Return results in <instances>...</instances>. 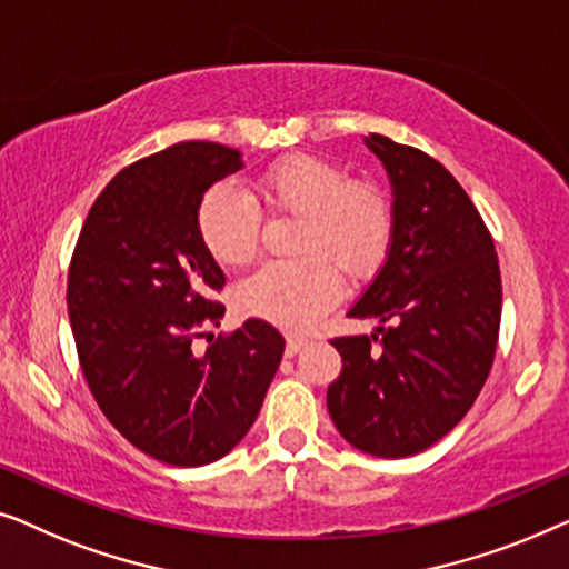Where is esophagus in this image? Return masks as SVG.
Returning <instances> with one entry per match:
<instances>
[{
  "label": "esophagus",
  "instance_id": "obj_1",
  "mask_svg": "<svg viewBox=\"0 0 569 569\" xmlns=\"http://www.w3.org/2000/svg\"><path fill=\"white\" fill-rule=\"evenodd\" d=\"M307 346H309L307 338H296V335H291V338L286 340V356L291 358V356H296L301 348H307Z\"/></svg>",
  "mask_w": 569,
  "mask_h": 569
}]
</instances>
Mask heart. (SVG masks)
<instances>
[{"instance_id": "1", "label": "heart", "mask_w": 569, "mask_h": 569, "mask_svg": "<svg viewBox=\"0 0 569 569\" xmlns=\"http://www.w3.org/2000/svg\"><path fill=\"white\" fill-rule=\"evenodd\" d=\"M270 213L301 216L296 260H273L237 286L239 315L283 330H307L342 296V274L368 281L383 268L395 239V208L379 182L350 180L332 159L288 154L258 178ZM206 252L227 268L247 266L260 247L262 213L250 196L216 186L196 213Z\"/></svg>"}]
</instances>
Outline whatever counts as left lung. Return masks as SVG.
I'll use <instances>...</instances> for the list:
<instances>
[{
	"mask_svg": "<svg viewBox=\"0 0 569 569\" xmlns=\"http://www.w3.org/2000/svg\"><path fill=\"white\" fill-rule=\"evenodd\" d=\"M366 143L395 188V239L348 311L376 319V332L332 340L342 371L327 389V410L350 446L405 459L451 433L482 391L502 283L490 229L453 174L381 133Z\"/></svg>",
	"mask_w": 569,
	"mask_h": 569,
	"instance_id": "1",
	"label": "left lung"
}]
</instances>
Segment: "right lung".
Returning a JSON list of instances; mask_svg holds the SVG:
<instances>
[{
	"label": "right lung",
	"mask_w": 569,
	"mask_h": 569,
	"mask_svg": "<svg viewBox=\"0 0 569 569\" xmlns=\"http://www.w3.org/2000/svg\"><path fill=\"white\" fill-rule=\"evenodd\" d=\"M242 167L237 149L180 141L123 167L92 203L67 278L79 366L102 415L128 443L172 467H203L258 418L286 340L247 319L193 353L219 325L211 299L227 278L198 237L216 180Z\"/></svg>",
	"instance_id": "add662e5"
}]
</instances>
